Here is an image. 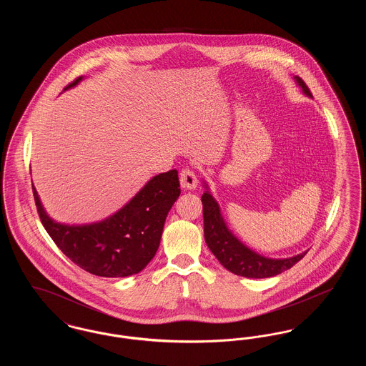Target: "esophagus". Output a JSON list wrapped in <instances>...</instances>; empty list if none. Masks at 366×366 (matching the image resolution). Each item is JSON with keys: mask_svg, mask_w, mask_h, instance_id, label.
<instances>
[{"mask_svg": "<svg viewBox=\"0 0 366 366\" xmlns=\"http://www.w3.org/2000/svg\"><path fill=\"white\" fill-rule=\"evenodd\" d=\"M179 182H181V188L184 189H194L197 187V177L193 173L192 169L185 167L179 173Z\"/></svg>", "mask_w": 366, "mask_h": 366, "instance_id": "1", "label": "esophagus"}]
</instances>
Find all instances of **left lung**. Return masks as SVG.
<instances>
[{
	"label": "left lung",
	"mask_w": 366,
	"mask_h": 366,
	"mask_svg": "<svg viewBox=\"0 0 366 366\" xmlns=\"http://www.w3.org/2000/svg\"><path fill=\"white\" fill-rule=\"evenodd\" d=\"M297 85L302 87L303 93L312 97V92L305 81L295 76ZM203 203V218H204V239L209 251L215 255L219 263L229 272L248 277V279H266L282 273L291 269L300 261L307 251L285 259H272L262 257L247 245L239 242L233 233L227 229V224L221 215V209L215 199L209 194L206 185V192L202 196Z\"/></svg>",
	"instance_id": "obj_1"
}]
</instances>
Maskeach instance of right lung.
Instances as JSON below:
<instances>
[{"label": "right lung", "mask_w": 366, "mask_h": 366, "mask_svg": "<svg viewBox=\"0 0 366 366\" xmlns=\"http://www.w3.org/2000/svg\"><path fill=\"white\" fill-rule=\"evenodd\" d=\"M81 79L64 89L75 86ZM33 193L39 219L61 252L94 276L117 279L137 274L155 257L166 217L181 189L177 170L155 175L104 221L71 227L49 218L34 187Z\"/></svg>", "instance_id": "1"}]
</instances>
